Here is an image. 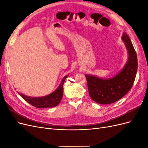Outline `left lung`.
Instances as JSON below:
<instances>
[{
	"instance_id": "8db88e82",
	"label": "left lung",
	"mask_w": 148,
	"mask_h": 148,
	"mask_svg": "<svg viewBox=\"0 0 148 148\" xmlns=\"http://www.w3.org/2000/svg\"><path fill=\"white\" fill-rule=\"evenodd\" d=\"M122 40L128 52V60L123 69L110 79H102L86 75L89 95L91 99L100 104H109L123 97L132 88L138 69L136 51L126 33Z\"/></svg>"
}]
</instances>
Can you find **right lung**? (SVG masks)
<instances>
[{
	"label": "right lung",
	"instance_id": "1",
	"mask_svg": "<svg viewBox=\"0 0 148 148\" xmlns=\"http://www.w3.org/2000/svg\"><path fill=\"white\" fill-rule=\"evenodd\" d=\"M67 77L68 76H66L62 79L60 86L54 92L46 96L41 97H31L22 95V94H19V95L29 104L37 107V108H49V107H56L59 104L62 96H63V85Z\"/></svg>",
	"mask_w": 148,
	"mask_h": 148
}]
</instances>
